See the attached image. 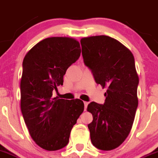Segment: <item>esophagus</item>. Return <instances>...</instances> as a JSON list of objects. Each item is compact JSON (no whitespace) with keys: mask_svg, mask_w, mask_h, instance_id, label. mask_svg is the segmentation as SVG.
<instances>
[{"mask_svg":"<svg viewBox=\"0 0 158 158\" xmlns=\"http://www.w3.org/2000/svg\"><path fill=\"white\" fill-rule=\"evenodd\" d=\"M84 105H85V110H86L87 107H88V102H84Z\"/></svg>","mask_w":158,"mask_h":158,"instance_id":"esophagus-1","label":"esophagus"}]
</instances>
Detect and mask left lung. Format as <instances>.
<instances>
[{
	"mask_svg": "<svg viewBox=\"0 0 158 158\" xmlns=\"http://www.w3.org/2000/svg\"><path fill=\"white\" fill-rule=\"evenodd\" d=\"M85 66L95 82L103 88V105L88 106L93 115L88 124L91 140L96 148L111 151L121 145L131 130L138 107L139 77L132 52L118 40L107 35L81 40Z\"/></svg>",
	"mask_w": 158,
	"mask_h": 158,
	"instance_id": "1",
	"label": "left lung"
}]
</instances>
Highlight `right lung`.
Returning a JSON list of instances; mask_svg holds the SVG:
<instances>
[{"instance_id": "1", "label": "right lung", "mask_w": 158, "mask_h": 158, "mask_svg": "<svg viewBox=\"0 0 158 158\" xmlns=\"http://www.w3.org/2000/svg\"><path fill=\"white\" fill-rule=\"evenodd\" d=\"M80 43L67 37L45 39L33 46L22 63L21 109L31 138L53 151L69 142L70 131L83 112L80 99L52 98L64 83L67 68L81 56Z\"/></svg>"}]
</instances>
